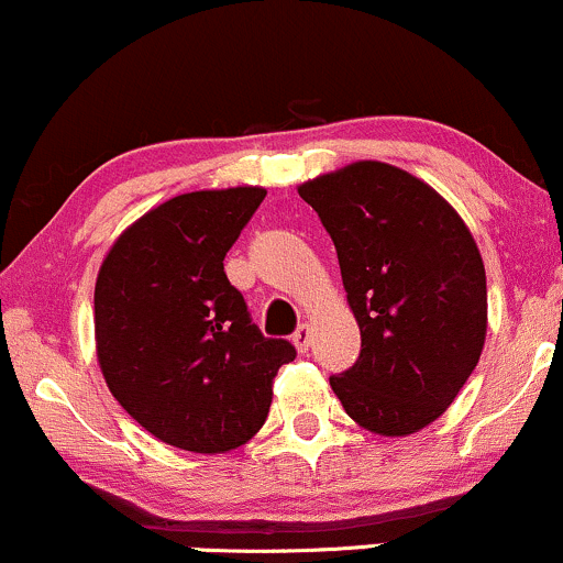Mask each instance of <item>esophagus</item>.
<instances>
[{
    "label": "esophagus",
    "mask_w": 563,
    "mask_h": 563,
    "mask_svg": "<svg viewBox=\"0 0 563 563\" xmlns=\"http://www.w3.org/2000/svg\"><path fill=\"white\" fill-rule=\"evenodd\" d=\"M294 344H296V350H299V352L310 350V344H312V331H310V325L301 323L299 329L294 331Z\"/></svg>",
    "instance_id": "1"
}]
</instances>
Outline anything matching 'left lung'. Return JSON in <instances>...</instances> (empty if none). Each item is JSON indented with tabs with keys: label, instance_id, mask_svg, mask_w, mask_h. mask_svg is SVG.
Returning a JSON list of instances; mask_svg holds the SVG:
<instances>
[{
	"label": "left lung",
	"instance_id": "1",
	"mask_svg": "<svg viewBox=\"0 0 563 563\" xmlns=\"http://www.w3.org/2000/svg\"><path fill=\"white\" fill-rule=\"evenodd\" d=\"M331 234L361 355L331 387L361 428L409 435L441 417L486 339V272L456 211L411 173L352 163L299 187Z\"/></svg>",
	"mask_w": 563,
	"mask_h": 563
}]
</instances>
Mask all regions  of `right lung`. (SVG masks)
Instances as JSON below:
<instances>
[{
  "label": "right lung",
  "instance_id": "right-lung-1",
  "mask_svg": "<svg viewBox=\"0 0 563 563\" xmlns=\"http://www.w3.org/2000/svg\"><path fill=\"white\" fill-rule=\"evenodd\" d=\"M258 187L189 191L141 216L96 280L103 379L154 438L197 454L243 446L269 413L272 379L296 357L251 320L224 256L262 206Z\"/></svg>",
  "mask_w": 563,
  "mask_h": 563
}]
</instances>
